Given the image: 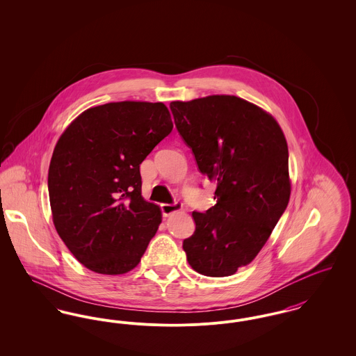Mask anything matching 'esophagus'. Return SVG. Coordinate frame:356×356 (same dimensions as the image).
I'll list each match as a JSON object with an SVG mask.
<instances>
[{
    "mask_svg": "<svg viewBox=\"0 0 356 356\" xmlns=\"http://www.w3.org/2000/svg\"><path fill=\"white\" fill-rule=\"evenodd\" d=\"M160 208H161V212H163V216L164 218H168L170 215L172 213H175V212H177V211H180L181 208H183V205L180 203H173V204H161L160 205Z\"/></svg>",
    "mask_w": 356,
    "mask_h": 356,
    "instance_id": "1",
    "label": "esophagus"
}]
</instances>
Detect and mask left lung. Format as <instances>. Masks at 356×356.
<instances>
[{
    "label": "left lung",
    "mask_w": 356,
    "mask_h": 356,
    "mask_svg": "<svg viewBox=\"0 0 356 356\" xmlns=\"http://www.w3.org/2000/svg\"><path fill=\"white\" fill-rule=\"evenodd\" d=\"M170 106L199 170L216 184V204L192 213L196 229L183 241L186 260L205 276L234 275L260 252L287 208L286 137L270 113L236 96Z\"/></svg>",
    "instance_id": "obj_1"
}]
</instances>
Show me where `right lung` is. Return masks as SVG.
Returning a JSON list of instances; mask_svg holds the SVG:
<instances>
[{"mask_svg": "<svg viewBox=\"0 0 356 356\" xmlns=\"http://www.w3.org/2000/svg\"><path fill=\"white\" fill-rule=\"evenodd\" d=\"M172 128L163 102H109L58 138L48 173L53 222L88 270L121 275L140 263L161 222L159 205L141 196L140 164Z\"/></svg>", "mask_w": 356, "mask_h": 356, "instance_id": "right-lung-1", "label": "right lung"}]
</instances>
